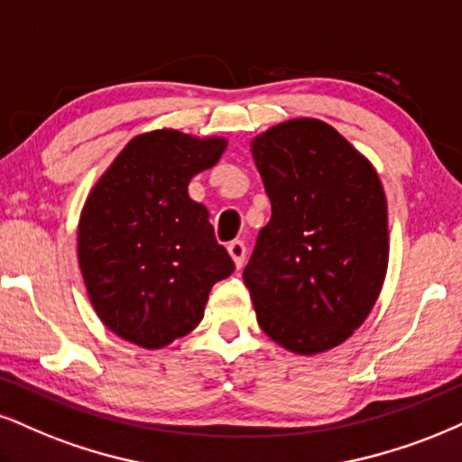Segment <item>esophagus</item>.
Returning a JSON list of instances; mask_svg holds the SVG:
<instances>
[{
  "label": "esophagus",
  "instance_id": "esophagus-1",
  "mask_svg": "<svg viewBox=\"0 0 462 462\" xmlns=\"http://www.w3.org/2000/svg\"><path fill=\"white\" fill-rule=\"evenodd\" d=\"M226 250H229L233 263H236L237 270H240V267L244 265V259H246V246H244V242H240V240L231 242L229 246H226Z\"/></svg>",
  "mask_w": 462,
  "mask_h": 462
}]
</instances>
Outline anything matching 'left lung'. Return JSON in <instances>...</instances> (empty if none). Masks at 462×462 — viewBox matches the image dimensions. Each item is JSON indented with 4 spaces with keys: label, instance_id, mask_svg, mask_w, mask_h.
<instances>
[{
    "label": "left lung",
    "instance_id": "left-lung-1",
    "mask_svg": "<svg viewBox=\"0 0 462 462\" xmlns=\"http://www.w3.org/2000/svg\"><path fill=\"white\" fill-rule=\"evenodd\" d=\"M250 152L272 201L244 270L259 326L298 356L334 349L366 321L388 272L377 171L317 117L267 128Z\"/></svg>",
    "mask_w": 462,
    "mask_h": 462
}]
</instances>
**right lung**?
<instances>
[{"mask_svg": "<svg viewBox=\"0 0 462 462\" xmlns=\"http://www.w3.org/2000/svg\"><path fill=\"white\" fill-rule=\"evenodd\" d=\"M225 136L175 128L136 134L89 190L77 257L96 315L113 334L162 349L201 323L236 265L188 184L225 153Z\"/></svg>", "mask_w": 462, "mask_h": 462, "instance_id": "right-lung-1", "label": "right lung"}]
</instances>
